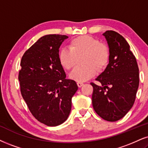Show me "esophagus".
Masks as SVG:
<instances>
[{
	"mask_svg": "<svg viewBox=\"0 0 148 148\" xmlns=\"http://www.w3.org/2000/svg\"><path fill=\"white\" fill-rule=\"evenodd\" d=\"M77 86H78V87H82V86L84 85V84L82 83V82H77Z\"/></svg>",
	"mask_w": 148,
	"mask_h": 148,
	"instance_id": "obj_1",
	"label": "esophagus"
}]
</instances>
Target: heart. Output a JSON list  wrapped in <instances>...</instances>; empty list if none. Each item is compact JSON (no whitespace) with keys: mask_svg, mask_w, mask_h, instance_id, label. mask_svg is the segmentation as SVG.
<instances>
[{"mask_svg":"<svg viewBox=\"0 0 148 148\" xmlns=\"http://www.w3.org/2000/svg\"><path fill=\"white\" fill-rule=\"evenodd\" d=\"M69 49H62L58 54L60 64L66 70L73 69L77 64V57L84 56L82 59L84 65L77 67L71 73V79L77 82H82L94 77L97 70L105 69L110 61L108 47L90 36L74 38L69 42Z\"/></svg>","mask_w":148,"mask_h":148,"instance_id":"obj_1","label":"heart"}]
</instances>
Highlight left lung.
Wrapping results in <instances>:
<instances>
[{
  "label": "left lung",
  "instance_id": "obj_1",
  "mask_svg": "<svg viewBox=\"0 0 148 148\" xmlns=\"http://www.w3.org/2000/svg\"><path fill=\"white\" fill-rule=\"evenodd\" d=\"M106 38L110 52L109 64L96 81L93 88L92 103L95 111L103 119L116 121L130 110L136 99L139 73L135 56L125 39L114 31H106Z\"/></svg>",
  "mask_w": 148,
  "mask_h": 148
}]
</instances>
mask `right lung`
Here are the masks:
<instances>
[{"label":"right lung","instance_id":"right-lung-1","mask_svg":"<svg viewBox=\"0 0 148 148\" xmlns=\"http://www.w3.org/2000/svg\"><path fill=\"white\" fill-rule=\"evenodd\" d=\"M68 38L49 34L40 38L23 54L18 73L21 92L29 110L38 121L48 126L67 119L71 99L78 86L66 79L58 58L59 48Z\"/></svg>","mask_w":148,"mask_h":148}]
</instances>
